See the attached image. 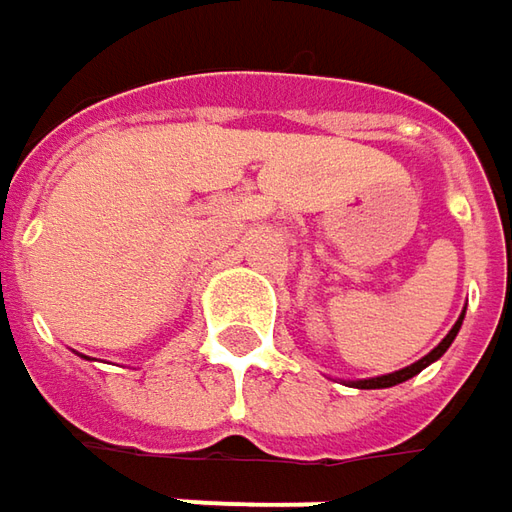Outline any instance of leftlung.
<instances>
[{"instance_id":"obj_1","label":"left lung","mask_w":512,"mask_h":512,"mask_svg":"<svg viewBox=\"0 0 512 512\" xmlns=\"http://www.w3.org/2000/svg\"><path fill=\"white\" fill-rule=\"evenodd\" d=\"M462 319H464V313H462ZM462 319H459V322L453 325V330H450L442 342H439V347H433V350H430L424 359H419L416 364H410V367H404V370H396V373H387V376H376V379H362V382H353V387H362V390H376V387H393V384H402V382H407V379H413L416 373H422L427 364L436 362L444 350L450 347V342L456 339V333H459V327H462Z\"/></svg>"}]
</instances>
